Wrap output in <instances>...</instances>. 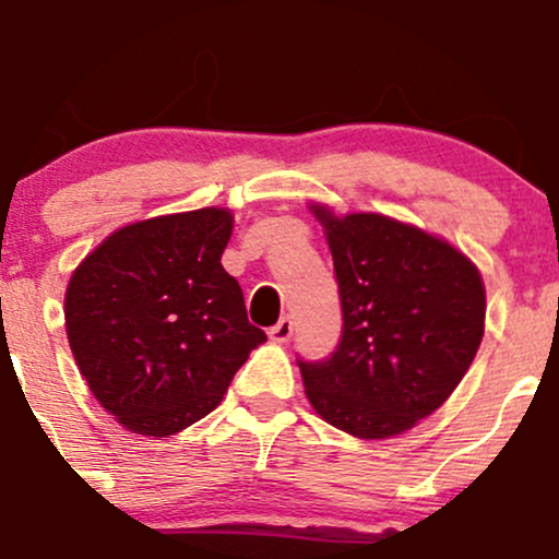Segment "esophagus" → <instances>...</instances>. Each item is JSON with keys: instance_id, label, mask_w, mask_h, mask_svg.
Wrapping results in <instances>:
<instances>
[{"instance_id": "esophagus-1", "label": "esophagus", "mask_w": 559, "mask_h": 559, "mask_svg": "<svg viewBox=\"0 0 559 559\" xmlns=\"http://www.w3.org/2000/svg\"><path fill=\"white\" fill-rule=\"evenodd\" d=\"M267 333H271V338H273V342L284 344V342H288V338H292V333H294V320L288 318V316H286V318H281L278 323H275L273 329L267 331Z\"/></svg>"}]
</instances>
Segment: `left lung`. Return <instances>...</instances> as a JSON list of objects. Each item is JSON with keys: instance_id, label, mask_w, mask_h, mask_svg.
<instances>
[{"instance_id": "obj_1", "label": "left lung", "mask_w": 559, "mask_h": 559, "mask_svg": "<svg viewBox=\"0 0 559 559\" xmlns=\"http://www.w3.org/2000/svg\"><path fill=\"white\" fill-rule=\"evenodd\" d=\"M310 210L329 239L344 325L329 360H299L305 394L338 431L391 439L439 409L471 368L484 338V278L418 226Z\"/></svg>"}]
</instances>
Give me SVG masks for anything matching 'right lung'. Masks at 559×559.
<instances>
[{
    "instance_id": "add662e5",
    "label": "right lung",
    "mask_w": 559,
    "mask_h": 559,
    "mask_svg": "<svg viewBox=\"0 0 559 559\" xmlns=\"http://www.w3.org/2000/svg\"><path fill=\"white\" fill-rule=\"evenodd\" d=\"M226 207L131 223L88 252L66 292V331L96 402L128 431L173 436L221 404L265 333L223 271Z\"/></svg>"
}]
</instances>
